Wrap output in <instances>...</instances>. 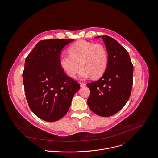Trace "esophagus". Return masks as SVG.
<instances>
[{
	"label": "esophagus",
	"mask_w": 158,
	"mask_h": 158,
	"mask_svg": "<svg viewBox=\"0 0 158 158\" xmlns=\"http://www.w3.org/2000/svg\"><path fill=\"white\" fill-rule=\"evenodd\" d=\"M79 84H80V86L81 87H85V85H86V84H85V83H84V82H79Z\"/></svg>",
	"instance_id": "34e87169"
}]
</instances>
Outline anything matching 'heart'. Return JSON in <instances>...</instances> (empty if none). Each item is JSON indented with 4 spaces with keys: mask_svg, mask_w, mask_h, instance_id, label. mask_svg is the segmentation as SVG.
Masks as SVG:
<instances>
[{
    "mask_svg": "<svg viewBox=\"0 0 158 158\" xmlns=\"http://www.w3.org/2000/svg\"><path fill=\"white\" fill-rule=\"evenodd\" d=\"M70 55L61 57L60 65L71 77H74L82 68L79 77L87 79L102 76L108 64V54L104 45L81 40L71 45Z\"/></svg>",
    "mask_w": 158,
    "mask_h": 158,
    "instance_id": "heart-1",
    "label": "heart"
}]
</instances>
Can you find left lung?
Wrapping results in <instances>:
<instances>
[{"label": "left lung", "instance_id": "left-lung-1", "mask_svg": "<svg viewBox=\"0 0 158 158\" xmlns=\"http://www.w3.org/2000/svg\"><path fill=\"white\" fill-rule=\"evenodd\" d=\"M102 37L108 54V64L98 81L87 84L90 89L87 104L97 115L109 117L120 111L130 98L133 65L129 54L118 41L108 35Z\"/></svg>", "mask_w": 158, "mask_h": 158}]
</instances>
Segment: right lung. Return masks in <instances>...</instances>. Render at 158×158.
<instances>
[{
    "instance_id": "add662e5",
    "label": "right lung",
    "mask_w": 158,
    "mask_h": 158,
    "mask_svg": "<svg viewBox=\"0 0 158 158\" xmlns=\"http://www.w3.org/2000/svg\"><path fill=\"white\" fill-rule=\"evenodd\" d=\"M74 39L39 41L26 58L23 72L25 93L31 111L47 122L59 120L68 112L77 82L60 65L62 48Z\"/></svg>"
}]
</instances>
